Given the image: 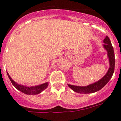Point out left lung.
<instances>
[{
  "mask_svg": "<svg viewBox=\"0 0 121 121\" xmlns=\"http://www.w3.org/2000/svg\"><path fill=\"white\" fill-rule=\"evenodd\" d=\"M103 42L104 43L103 44V47L107 50V56H108V59H109L110 67L108 68V71L101 79L98 80L97 82L91 84L88 86H77L68 84V86L74 92H76L79 93V94H90V93H94L98 91L109 82L110 78L112 77L114 70H115V53H114L113 47L112 45L111 41L110 40L109 38L107 36H106Z\"/></svg>",
  "mask_w": 121,
  "mask_h": 121,
  "instance_id": "8db88e82",
  "label": "left lung"
}]
</instances>
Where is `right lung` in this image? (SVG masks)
I'll use <instances>...</instances> for the list:
<instances>
[{"instance_id": "right-lung-1", "label": "right lung", "mask_w": 121, "mask_h": 121, "mask_svg": "<svg viewBox=\"0 0 121 121\" xmlns=\"http://www.w3.org/2000/svg\"><path fill=\"white\" fill-rule=\"evenodd\" d=\"M8 76L9 78L10 81L11 82L12 84H13V86L18 89V91H21L22 92L24 93L25 94H27V95H36V94H38L39 93L41 92L42 91L45 89L46 87L48 86V83H45L44 84H42L40 85H38V86H31V87H28V86H23V85H19L17 83H16L15 82H14L10 76L9 75V74L7 72Z\"/></svg>"}]
</instances>
